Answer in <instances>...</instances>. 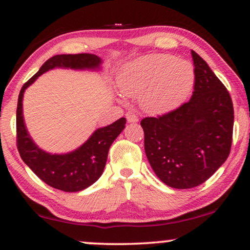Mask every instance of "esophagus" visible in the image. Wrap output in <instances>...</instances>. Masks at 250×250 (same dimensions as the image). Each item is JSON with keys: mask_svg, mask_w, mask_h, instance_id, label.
I'll use <instances>...</instances> for the list:
<instances>
[{"mask_svg": "<svg viewBox=\"0 0 250 250\" xmlns=\"http://www.w3.org/2000/svg\"><path fill=\"white\" fill-rule=\"evenodd\" d=\"M126 119H127L128 123H136L139 121L138 116H136L134 112H132V111L126 112Z\"/></svg>", "mask_w": 250, "mask_h": 250, "instance_id": "esophagus-1", "label": "esophagus"}]
</instances>
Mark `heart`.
I'll use <instances>...</instances> for the list:
<instances>
[{
    "label": "heart",
    "instance_id": "obj_1",
    "mask_svg": "<svg viewBox=\"0 0 250 250\" xmlns=\"http://www.w3.org/2000/svg\"><path fill=\"white\" fill-rule=\"evenodd\" d=\"M194 69L189 61L170 54H150L125 64L117 75L122 94L138 98L150 115H165L187 100L194 85Z\"/></svg>",
    "mask_w": 250,
    "mask_h": 250
}]
</instances>
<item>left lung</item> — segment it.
I'll list each match as a JSON object with an SVG mask.
<instances>
[{
  "label": "left lung",
  "instance_id": "obj_1",
  "mask_svg": "<svg viewBox=\"0 0 250 250\" xmlns=\"http://www.w3.org/2000/svg\"><path fill=\"white\" fill-rule=\"evenodd\" d=\"M194 87L190 101L141 121L146 158L159 180L174 189L207 181L230 155L234 111L230 94L206 61L191 51Z\"/></svg>",
  "mask_w": 250,
  "mask_h": 250
}]
</instances>
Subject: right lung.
I'll return each instance as SVG.
<instances>
[{"mask_svg":"<svg viewBox=\"0 0 250 250\" xmlns=\"http://www.w3.org/2000/svg\"><path fill=\"white\" fill-rule=\"evenodd\" d=\"M101 59L95 54H58L43 63L40 70L23 84L17 105V146L23 163L47 186L64 192H77L92 186L104 172L112 142L125 127L126 119L98 128L80 148L63 155H52L40 149L27 131L22 115V98L29 85L53 68L99 69Z\"/></svg>","mask_w":250,"mask_h":250,"instance_id":"add662e5","label":"right lung"}]
</instances>
